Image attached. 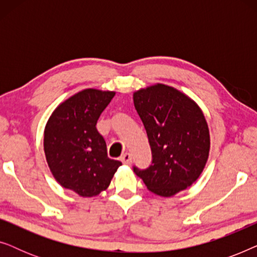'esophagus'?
I'll return each mask as SVG.
<instances>
[{
    "label": "esophagus",
    "instance_id": "esophagus-1",
    "mask_svg": "<svg viewBox=\"0 0 257 257\" xmlns=\"http://www.w3.org/2000/svg\"><path fill=\"white\" fill-rule=\"evenodd\" d=\"M120 160H121V163H122V164L130 165V164L132 163V157H131V154L126 152L125 154H122L121 158H120Z\"/></svg>",
    "mask_w": 257,
    "mask_h": 257
}]
</instances>
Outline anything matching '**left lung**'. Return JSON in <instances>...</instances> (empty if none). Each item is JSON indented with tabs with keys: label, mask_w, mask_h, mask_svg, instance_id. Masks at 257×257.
I'll return each mask as SVG.
<instances>
[{
	"label": "left lung",
	"mask_w": 257,
	"mask_h": 257,
	"mask_svg": "<svg viewBox=\"0 0 257 257\" xmlns=\"http://www.w3.org/2000/svg\"><path fill=\"white\" fill-rule=\"evenodd\" d=\"M152 151V165L133 167L147 189L170 198L198 180L209 156V128L202 110L174 87L157 83L133 93Z\"/></svg>",
	"instance_id": "obj_1"
}]
</instances>
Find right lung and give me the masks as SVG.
I'll return each mask as SVG.
<instances>
[{"instance_id": "add662e5", "label": "right lung", "mask_w": 257, "mask_h": 257, "mask_svg": "<svg viewBox=\"0 0 257 257\" xmlns=\"http://www.w3.org/2000/svg\"><path fill=\"white\" fill-rule=\"evenodd\" d=\"M114 91L85 89L55 108L44 130V153L62 187L92 198L110 185L121 163L107 157L106 143L96 128Z\"/></svg>"}]
</instances>
